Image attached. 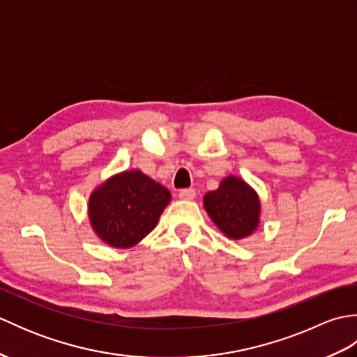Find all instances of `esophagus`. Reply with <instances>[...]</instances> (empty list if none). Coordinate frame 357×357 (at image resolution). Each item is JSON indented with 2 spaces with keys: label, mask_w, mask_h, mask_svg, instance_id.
<instances>
[{
  "label": "esophagus",
  "mask_w": 357,
  "mask_h": 357,
  "mask_svg": "<svg viewBox=\"0 0 357 357\" xmlns=\"http://www.w3.org/2000/svg\"><path fill=\"white\" fill-rule=\"evenodd\" d=\"M195 196H196V192L193 188H184V190L179 192V199L183 201H192L195 199Z\"/></svg>",
  "instance_id": "esophagus-1"
}]
</instances>
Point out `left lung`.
<instances>
[{
	"label": "left lung",
	"instance_id": "8db88e82",
	"mask_svg": "<svg viewBox=\"0 0 357 357\" xmlns=\"http://www.w3.org/2000/svg\"><path fill=\"white\" fill-rule=\"evenodd\" d=\"M202 201L211 221L229 239H245L261 225L259 195L247 181L234 174L225 176L216 190L204 195Z\"/></svg>",
	"mask_w": 357,
	"mask_h": 357
}]
</instances>
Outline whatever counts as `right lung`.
<instances>
[{
	"mask_svg": "<svg viewBox=\"0 0 357 357\" xmlns=\"http://www.w3.org/2000/svg\"><path fill=\"white\" fill-rule=\"evenodd\" d=\"M172 193L139 169L112 174L89 196L87 216L96 238L113 248H132L155 229Z\"/></svg>",
	"mask_w": 357,
	"mask_h": 357,
	"instance_id": "add662e5",
	"label": "right lung"
}]
</instances>
